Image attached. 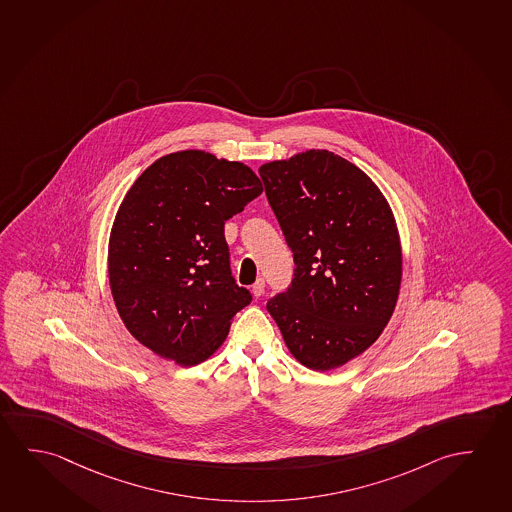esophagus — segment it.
<instances>
[{
    "label": "esophagus",
    "mask_w": 512,
    "mask_h": 512,
    "mask_svg": "<svg viewBox=\"0 0 512 512\" xmlns=\"http://www.w3.org/2000/svg\"><path fill=\"white\" fill-rule=\"evenodd\" d=\"M263 293H265V281L258 279L256 283L252 284V295H254L256 299H260Z\"/></svg>",
    "instance_id": "esophagus-1"
}]
</instances>
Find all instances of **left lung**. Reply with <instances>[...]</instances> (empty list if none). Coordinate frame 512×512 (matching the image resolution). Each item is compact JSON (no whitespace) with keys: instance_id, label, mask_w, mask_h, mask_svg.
<instances>
[{"instance_id":"left-lung-1","label":"left lung","mask_w":512,"mask_h":512,"mask_svg":"<svg viewBox=\"0 0 512 512\" xmlns=\"http://www.w3.org/2000/svg\"><path fill=\"white\" fill-rule=\"evenodd\" d=\"M260 176L297 265L268 313L301 365L340 368L374 345L397 306L393 210L368 174L327 149L263 163Z\"/></svg>"}]
</instances>
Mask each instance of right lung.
Segmentation results:
<instances>
[{"label": "right lung", "mask_w": 512, "mask_h": 512, "mask_svg": "<svg viewBox=\"0 0 512 512\" xmlns=\"http://www.w3.org/2000/svg\"><path fill=\"white\" fill-rule=\"evenodd\" d=\"M263 192L251 167L201 149L158 158L124 195L108 240L119 317L179 366L206 361L251 302L229 268L224 222Z\"/></svg>", "instance_id": "add662e5"}]
</instances>
